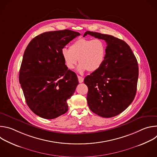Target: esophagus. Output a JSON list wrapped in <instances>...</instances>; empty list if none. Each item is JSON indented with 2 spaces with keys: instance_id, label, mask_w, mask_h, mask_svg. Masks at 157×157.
Returning <instances> with one entry per match:
<instances>
[{
  "instance_id": "34e87169",
  "label": "esophagus",
  "mask_w": 157,
  "mask_h": 157,
  "mask_svg": "<svg viewBox=\"0 0 157 157\" xmlns=\"http://www.w3.org/2000/svg\"><path fill=\"white\" fill-rule=\"evenodd\" d=\"M78 81H79V83H81L83 82L84 81V78L80 76H78Z\"/></svg>"
}]
</instances>
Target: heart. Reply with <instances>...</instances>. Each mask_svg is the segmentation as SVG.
<instances>
[{"instance_id": "b5f03b06", "label": "heart", "mask_w": 157, "mask_h": 157, "mask_svg": "<svg viewBox=\"0 0 157 157\" xmlns=\"http://www.w3.org/2000/svg\"><path fill=\"white\" fill-rule=\"evenodd\" d=\"M105 54V44L99 38H79L71 44L70 49L64 48L61 50L63 58L68 69H73L79 59L77 71L80 74L86 71H98L104 62Z\"/></svg>"}]
</instances>
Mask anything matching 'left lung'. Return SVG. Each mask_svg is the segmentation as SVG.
<instances>
[{
    "label": "left lung",
    "instance_id": "obj_1",
    "mask_svg": "<svg viewBox=\"0 0 157 157\" xmlns=\"http://www.w3.org/2000/svg\"><path fill=\"white\" fill-rule=\"evenodd\" d=\"M87 35L105 41L104 62L96 71L87 76V101L90 110L102 117L121 114L136 96L139 77L137 60L130 47L112 35L87 31Z\"/></svg>",
    "mask_w": 157,
    "mask_h": 157
}]
</instances>
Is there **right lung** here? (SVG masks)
Masks as SVG:
<instances>
[{"instance_id": "right-lung-1", "label": "right lung", "mask_w": 157, "mask_h": 157, "mask_svg": "<svg viewBox=\"0 0 157 157\" xmlns=\"http://www.w3.org/2000/svg\"><path fill=\"white\" fill-rule=\"evenodd\" d=\"M79 35L70 30L44 32L33 38L25 50L19 82L28 106L40 117L53 119L68 110L67 100L79 82L66 67L61 50Z\"/></svg>"}]
</instances>
